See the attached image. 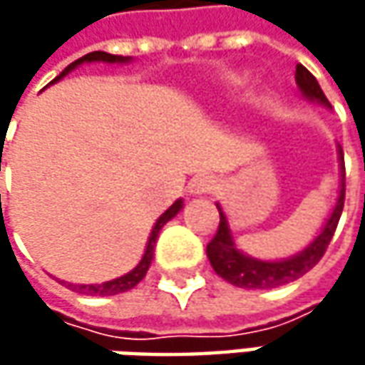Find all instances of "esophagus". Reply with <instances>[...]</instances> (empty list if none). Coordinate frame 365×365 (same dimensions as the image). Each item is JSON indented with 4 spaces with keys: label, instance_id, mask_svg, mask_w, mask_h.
<instances>
[{
    "label": "esophagus",
    "instance_id": "1",
    "mask_svg": "<svg viewBox=\"0 0 365 365\" xmlns=\"http://www.w3.org/2000/svg\"><path fill=\"white\" fill-rule=\"evenodd\" d=\"M213 189V178L211 176H195L189 182L190 195H207Z\"/></svg>",
    "mask_w": 365,
    "mask_h": 365
}]
</instances>
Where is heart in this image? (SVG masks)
<instances>
[{
    "label": "heart",
    "mask_w": 365,
    "mask_h": 365,
    "mask_svg": "<svg viewBox=\"0 0 365 365\" xmlns=\"http://www.w3.org/2000/svg\"><path fill=\"white\" fill-rule=\"evenodd\" d=\"M225 83L230 85V87H233V89H237V87H242L245 83L244 75H237V73H232V75H227V78H225Z\"/></svg>",
    "instance_id": "b5f03b06"
}]
</instances>
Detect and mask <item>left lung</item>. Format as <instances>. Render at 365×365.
<instances>
[{"label":"left lung","instance_id":"1","mask_svg":"<svg viewBox=\"0 0 365 365\" xmlns=\"http://www.w3.org/2000/svg\"><path fill=\"white\" fill-rule=\"evenodd\" d=\"M297 87L302 93V97L307 101H313L319 106L331 109V103L327 101L325 93L321 91L317 78L302 66L297 64ZM337 158H339V195H337V203L331 211L329 219L325 221L321 233L317 235L311 244L307 245L302 252L290 256V258L282 259H259L254 256L244 254L233 240L232 230H230V221L225 211L221 209V205L217 203L219 209V227L215 237L207 244V258L211 262L213 270L227 280L230 284L240 288H278L282 284H288L292 280H299L302 274H307L319 259L323 258L327 245H329L331 237L335 233V227L339 223L341 211H344L345 201V166H344V150L337 144Z\"/></svg>","mask_w":365,"mask_h":365}]
</instances>
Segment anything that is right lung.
<instances>
[{
  "label": "right lung",
  "mask_w": 365,
  "mask_h": 365,
  "mask_svg": "<svg viewBox=\"0 0 365 365\" xmlns=\"http://www.w3.org/2000/svg\"><path fill=\"white\" fill-rule=\"evenodd\" d=\"M130 61H132V56H120V54H109V52H103V50H95V52H89V54L81 56V58L75 61V63L68 64V66H66L63 73L54 78L52 83H56V81H61L63 77H66L71 71H75V68L81 66V64H87V63L125 64V63H130ZM180 209H182V199H176L175 203L170 205V207L162 213L160 217L156 219V223H154V227H152V232H150V237H148L144 256H142V259L138 262V266H135L133 270H130L128 274H123V276H120V278H113V280L101 282V284H73V282H64V280H63V284H66L71 290H77V292H83V294H91V297H113V294H120V292H128V290H132L138 282H142V280H144L148 268H150V264H152V258H154V245H156V240H158V233H160L162 227H164L170 219L178 215V211H180Z\"/></svg>",
  "instance_id": "1"
}]
</instances>
